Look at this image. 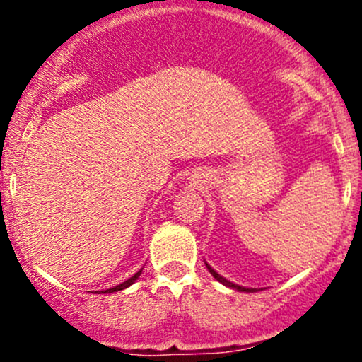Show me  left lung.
Listing matches in <instances>:
<instances>
[{
	"mask_svg": "<svg viewBox=\"0 0 362 362\" xmlns=\"http://www.w3.org/2000/svg\"><path fill=\"white\" fill-rule=\"evenodd\" d=\"M206 267H207V271L211 272V276H213L216 281H219V282H221V284L228 286V288H231V289H236V291H242V293H255V289H252V288H243V286L233 284V282H230V281H228V279H224V277H223V276H219V274L216 272L214 269L211 267L209 264H206Z\"/></svg>",
	"mask_w": 362,
	"mask_h": 362,
	"instance_id": "8db88e82",
	"label": "left lung"
}]
</instances>
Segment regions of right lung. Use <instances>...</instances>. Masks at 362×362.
<instances>
[{"instance_id":"right-lung-1","label":"right lung","mask_w":362,"mask_h":362,"mask_svg":"<svg viewBox=\"0 0 362 362\" xmlns=\"http://www.w3.org/2000/svg\"><path fill=\"white\" fill-rule=\"evenodd\" d=\"M141 271H143V269H141ZM141 271H139V272H136L134 276L131 277V279L124 281L122 284H119V286H114V288H110V289H105V291H97V293H115V291H122V289H126V288H129V286H131V284H134L136 279H138V277L141 276Z\"/></svg>"}]
</instances>
